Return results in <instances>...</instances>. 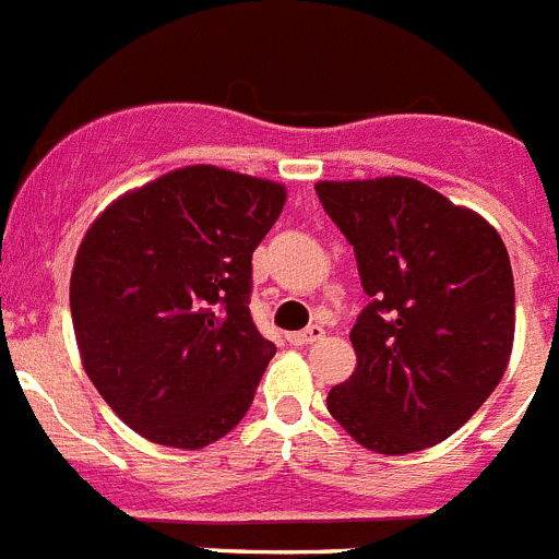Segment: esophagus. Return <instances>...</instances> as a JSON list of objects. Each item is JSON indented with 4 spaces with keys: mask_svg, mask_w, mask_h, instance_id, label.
Wrapping results in <instances>:
<instances>
[{
    "mask_svg": "<svg viewBox=\"0 0 559 559\" xmlns=\"http://www.w3.org/2000/svg\"><path fill=\"white\" fill-rule=\"evenodd\" d=\"M321 337H324V330H321L319 324H310L307 330H301V332H290L288 343H294V346H307V343L321 341Z\"/></svg>",
    "mask_w": 559,
    "mask_h": 559,
    "instance_id": "esophagus-1",
    "label": "esophagus"
}]
</instances>
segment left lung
Segmentation results:
<instances>
[{
  "mask_svg": "<svg viewBox=\"0 0 559 559\" xmlns=\"http://www.w3.org/2000/svg\"><path fill=\"white\" fill-rule=\"evenodd\" d=\"M371 296L357 368L326 396L360 447L409 454L457 432L496 391L515 335L504 240L474 210L409 177L319 182Z\"/></svg>",
  "mask_w": 559,
  "mask_h": 559,
  "instance_id": "8db88e82",
  "label": "left lung"
}]
</instances>
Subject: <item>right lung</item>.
<instances>
[{
    "instance_id": "right-lung-1",
    "label": "right lung",
    "mask_w": 559,
    "mask_h": 559,
    "mask_svg": "<svg viewBox=\"0 0 559 559\" xmlns=\"http://www.w3.org/2000/svg\"><path fill=\"white\" fill-rule=\"evenodd\" d=\"M285 188L186 166L119 197L91 224L71 271L82 366L130 429L202 449L252 404L276 346L249 313L252 252Z\"/></svg>"
}]
</instances>
